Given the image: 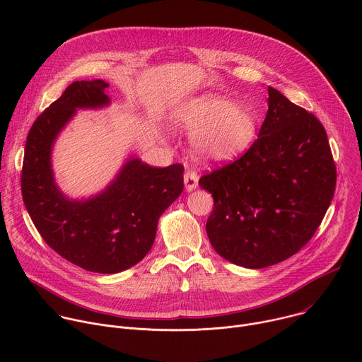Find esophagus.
Returning <instances> with one entry per match:
<instances>
[{
    "label": "esophagus",
    "instance_id": "34e87169",
    "mask_svg": "<svg viewBox=\"0 0 362 362\" xmlns=\"http://www.w3.org/2000/svg\"><path fill=\"white\" fill-rule=\"evenodd\" d=\"M183 179H185V186H186V189H187L189 192H192V190H194V189L197 187L199 176H197V173H196L194 170H187V172L185 173Z\"/></svg>",
    "mask_w": 362,
    "mask_h": 362
}]
</instances>
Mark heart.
I'll use <instances>...</instances> for the list:
<instances>
[{"mask_svg": "<svg viewBox=\"0 0 362 362\" xmlns=\"http://www.w3.org/2000/svg\"><path fill=\"white\" fill-rule=\"evenodd\" d=\"M175 123L196 137L203 158L223 162L245 151L256 136L255 113L246 106H233L222 95L192 98L176 110Z\"/></svg>", "mask_w": 362, "mask_h": 362, "instance_id": "obj_1", "label": "heart"}]
</instances>
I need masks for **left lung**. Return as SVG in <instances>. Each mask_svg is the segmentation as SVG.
I'll return each mask as SVG.
<instances>
[{
	"mask_svg": "<svg viewBox=\"0 0 362 362\" xmlns=\"http://www.w3.org/2000/svg\"><path fill=\"white\" fill-rule=\"evenodd\" d=\"M268 113L242 156L199 179L214 196L206 232L226 261L252 269L279 264L320 228L337 185L321 122L268 87Z\"/></svg>",
	"mask_w": 362,
	"mask_h": 362,
	"instance_id": "left-lung-1",
	"label": "left lung"
}]
</instances>
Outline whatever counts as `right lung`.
<instances>
[{"mask_svg": "<svg viewBox=\"0 0 362 362\" xmlns=\"http://www.w3.org/2000/svg\"><path fill=\"white\" fill-rule=\"evenodd\" d=\"M107 83L74 81L33 123L24 151L21 193L45 243L69 262L97 274H117L151 249L160 215L183 190V165L151 168L130 159L116 180L88 200H70L51 170V147L77 109L110 103Z\"/></svg>", "mask_w": 362, "mask_h": 362, "instance_id": "add662e5", "label": "right lung"}]
</instances>
